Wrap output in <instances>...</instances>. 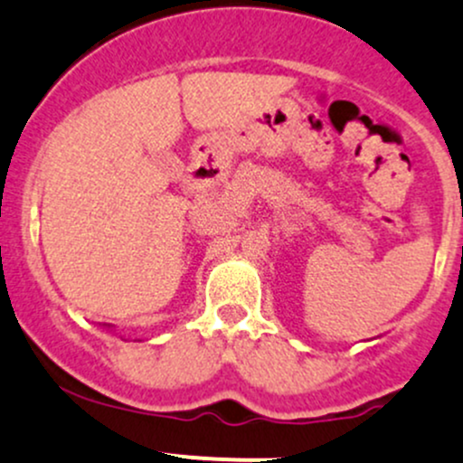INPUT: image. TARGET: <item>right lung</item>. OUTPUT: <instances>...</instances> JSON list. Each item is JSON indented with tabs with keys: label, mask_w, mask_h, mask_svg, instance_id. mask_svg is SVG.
I'll return each mask as SVG.
<instances>
[{
	"label": "right lung",
	"mask_w": 463,
	"mask_h": 463,
	"mask_svg": "<svg viewBox=\"0 0 463 463\" xmlns=\"http://www.w3.org/2000/svg\"><path fill=\"white\" fill-rule=\"evenodd\" d=\"M109 328H110V326H109Z\"/></svg>",
	"instance_id": "right-lung-1"
}]
</instances>
